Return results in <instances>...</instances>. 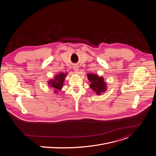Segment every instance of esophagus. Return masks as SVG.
<instances>
[{
	"label": "esophagus",
	"mask_w": 156,
	"mask_h": 156,
	"mask_svg": "<svg viewBox=\"0 0 156 156\" xmlns=\"http://www.w3.org/2000/svg\"><path fill=\"white\" fill-rule=\"evenodd\" d=\"M73 68L74 72H78V69H79V66H78V65H74V66H73Z\"/></svg>",
	"instance_id": "1"
}]
</instances>
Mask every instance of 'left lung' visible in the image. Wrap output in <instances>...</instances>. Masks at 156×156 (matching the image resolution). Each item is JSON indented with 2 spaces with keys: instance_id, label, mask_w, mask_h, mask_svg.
Returning a JSON list of instances; mask_svg holds the SVG:
<instances>
[{
  "instance_id": "8db88e82",
  "label": "left lung",
  "mask_w": 156,
  "mask_h": 156,
  "mask_svg": "<svg viewBox=\"0 0 156 156\" xmlns=\"http://www.w3.org/2000/svg\"><path fill=\"white\" fill-rule=\"evenodd\" d=\"M87 76L90 81V87L97 95H100L106 91L107 83L105 82L103 76H99L96 73H88Z\"/></svg>"
}]
</instances>
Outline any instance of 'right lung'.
Listing matches in <instances>:
<instances>
[{
    "mask_svg": "<svg viewBox=\"0 0 156 156\" xmlns=\"http://www.w3.org/2000/svg\"><path fill=\"white\" fill-rule=\"evenodd\" d=\"M68 73L61 72L60 73L56 74L53 78L48 81V84L50 88H52L54 90V93L57 94L59 91L62 90L63 86L65 79Z\"/></svg>",
    "mask_w": 156,
    "mask_h": 156,
    "instance_id": "1",
    "label": "right lung"
}]
</instances>
